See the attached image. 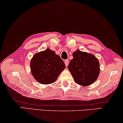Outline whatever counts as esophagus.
<instances>
[{"label": "esophagus", "mask_w": 123, "mask_h": 123, "mask_svg": "<svg viewBox=\"0 0 123 123\" xmlns=\"http://www.w3.org/2000/svg\"><path fill=\"white\" fill-rule=\"evenodd\" d=\"M64 63H65V64L66 66H68V65H69V60L66 59L65 60V62H64Z\"/></svg>", "instance_id": "34e87169"}]
</instances>
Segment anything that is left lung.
<instances>
[{
	"instance_id": "8db88e82",
	"label": "left lung",
	"mask_w": 123,
	"mask_h": 123,
	"mask_svg": "<svg viewBox=\"0 0 123 123\" xmlns=\"http://www.w3.org/2000/svg\"><path fill=\"white\" fill-rule=\"evenodd\" d=\"M73 59L70 61L68 69L73 76L74 81L82 86L93 83L100 73V64L93 54L76 50Z\"/></svg>"
}]
</instances>
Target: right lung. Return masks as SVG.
Here are the masks:
<instances>
[{
	"label": "right lung",
	"instance_id": "1",
	"mask_svg": "<svg viewBox=\"0 0 123 123\" xmlns=\"http://www.w3.org/2000/svg\"><path fill=\"white\" fill-rule=\"evenodd\" d=\"M65 68L63 60L49 48L35 54L31 62L33 76L36 80L43 84L55 82Z\"/></svg>",
	"mask_w": 123,
	"mask_h": 123
}]
</instances>
